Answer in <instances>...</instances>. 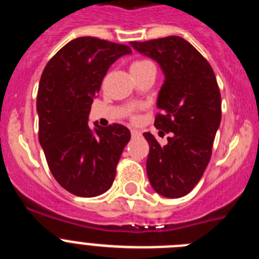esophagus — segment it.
Masks as SVG:
<instances>
[{
  "label": "esophagus",
  "mask_w": 259,
  "mask_h": 259,
  "mask_svg": "<svg viewBox=\"0 0 259 259\" xmlns=\"http://www.w3.org/2000/svg\"><path fill=\"white\" fill-rule=\"evenodd\" d=\"M132 137H136V136H140V131H137V130H132L131 131Z\"/></svg>",
  "instance_id": "34e87169"
}]
</instances>
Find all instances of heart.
Segmentation results:
<instances>
[{
  "label": "heart",
  "instance_id": "1",
  "mask_svg": "<svg viewBox=\"0 0 259 259\" xmlns=\"http://www.w3.org/2000/svg\"><path fill=\"white\" fill-rule=\"evenodd\" d=\"M149 66H153L149 61H145V59H141V61H135L131 65V71L132 74L134 72H137V71L144 70L145 67H149Z\"/></svg>",
  "mask_w": 259,
  "mask_h": 259
}]
</instances>
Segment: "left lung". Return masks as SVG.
I'll list each match as a JSON object with an SVG mask.
<instances>
[{"label": "left lung", "mask_w": 259, "mask_h": 259, "mask_svg": "<svg viewBox=\"0 0 259 259\" xmlns=\"http://www.w3.org/2000/svg\"><path fill=\"white\" fill-rule=\"evenodd\" d=\"M132 48L157 61L164 74L154 125L170 134L161 145L150 132L146 172L153 189L179 198L196 187L211 158L222 119V98L214 71L192 44L179 36L132 41Z\"/></svg>", "instance_id": "1"}]
</instances>
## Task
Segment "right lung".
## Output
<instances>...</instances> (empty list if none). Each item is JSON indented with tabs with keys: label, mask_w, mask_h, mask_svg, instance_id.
<instances>
[{
	"label": "right lung",
	"mask_w": 259,
	"mask_h": 259,
	"mask_svg": "<svg viewBox=\"0 0 259 259\" xmlns=\"http://www.w3.org/2000/svg\"><path fill=\"white\" fill-rule=\"evenodd\" d=\"M128 45L79 37L48 62L37 92L38 141L61 187L79 197H96L111 187L120 155L131 139L127 127L88 125L91 105L107 70Z\"/></svg>",
	"instance_id": "right-lung-1"
}]
</instances>
